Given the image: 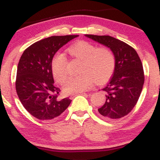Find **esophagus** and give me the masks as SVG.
Instances as JSON below:
<instances>
[{
	"mask_svg": "<svg viewBox=\"0 0 160 160\" xmlns=\"http://www.w3.org/2000/svg\"><path fill=\"white\" fill-rule=\"evenodd\" d=\"M85 94H86L85 92H80V93H78V94H72V95H71V96H70V98L71 99L74 98V97L77 96L78 95H85Z\"/></svg>",
	"mask_w": 160,
	"mask_h": 160,
	"instance_id": "obj_1",
	"label": "esophagus"
}]
</instances>
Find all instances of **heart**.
Listing matches in <instances>:
<instances>
[{"mask_svg":"<svg viewBox=\"0 0 160 160\" xmlns=\"http://www.w3.org/2000/svg\"><path fill=\"white\" fill-rule=\"evenodd\" d=\"M68 51L81 62L79 67L80 74L70 78L63 86L66 94L86 91L93 80L96 83H102L111 78L114 71L115 56L108 47H98L89 42L80 41L70 47ZM51 69L56 81L63 83L68 77L65 56L60 53L56 54L52 60Z\"/></svg>","mask_w":160,"mask_h":160,"instance_id":"1","label":"heart"}]
</instances>
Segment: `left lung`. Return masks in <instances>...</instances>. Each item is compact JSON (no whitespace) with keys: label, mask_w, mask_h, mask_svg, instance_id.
Returning <instances> with one entry per match:
<instances>
[{"label":"left lung","mask_w":160,"mask_h":160,"mask_svg":"<svg viewBox=\"0 0 160 160\" xmlns=\"http://www.w3.org/2000/svg\"><path fill=\"white\" fill-rule=\"evenodd\" d=\"M113 51L116 65L113 77L102 90L106 101L98 111L107 120L122 118L136 104L144 82V69L135 49L113 37L86 34Z\"/></svg>","instance_id":"1"}]
</instances>
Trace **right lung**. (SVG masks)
Wrapping results in <instances>:
<instances>
[{
    "instance_id": "obj_1",
    "label": "right lung",
    "mask_w": 160,
    "mask_h": 160,
    "mask_svg": "<svg viewBox=\"0 0 160 160\" xmlns=\"http://www.w3.org/2000/svg\"><path fill=\"white\" fill-rule=\"evenodd\" d=\"M78 35L52 36L33 43L24 51L17 67L16 89L23 107L40 120L61 115L71 100H58L60 89L54 85L51 69L53 56Z\"/></svg>"
}]
</instances>
